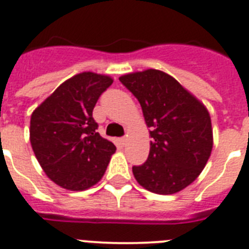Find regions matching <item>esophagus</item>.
<instances>
[{
	"label": "esophagus",
	"instance_id": "1",
	"mask_svg": "<svg viewBox=\"0 0 249 249\" xmlns=\"http://www.w3.org/2000/svg\"><path fill=\"white\" fill-rule=\"evenodd\" d=\"M121 144L122 145H126V142H127V136H123V137H121Z\"/></svg>",
	"mask_w": 249,
	"mask_h": 249
}]
</instances>
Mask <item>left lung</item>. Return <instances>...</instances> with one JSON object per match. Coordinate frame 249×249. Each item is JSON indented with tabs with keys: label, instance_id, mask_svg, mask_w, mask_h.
Instances as JSON below:
<instances>
[{
	"label": "left lung",
	"instance_id": "obj_1",
	"mask_svg": "<svg viewBox=\"0 0 249 249\" xmlns=\"http://www.w3.org/2000/svg\"><path fill=\"white\" fill-rule=\"evenodd\" d=\"M134 93L150 128L146 162L132 167L139 184L156 194H175L200 175L213 146L211 117L193 93L162 71L119 77Z\"/></svg>",
	"mask_w": 249,
	"mask_h": 249
}]
</instances>
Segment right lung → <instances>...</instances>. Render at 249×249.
Masks as SVG:
<instances>
[{
	"mask_svg": "<svg viewBox=\"0 0 249 249\" xmlns=\"http://www.w3.org/2000/svg\"><path fill=\"white\" fill-rule=\"evenodd\" d=\"M109 75L83 71L63 82L31 117L29 139L47 178L71 192L104 176L115 146L101 137L92 110L110 85Z\"/></svg>",
	"mask_w": 249,
	"mask_h": 249,
	"instance_id": "1",
	"label": "right lung"
}]
</instances>
